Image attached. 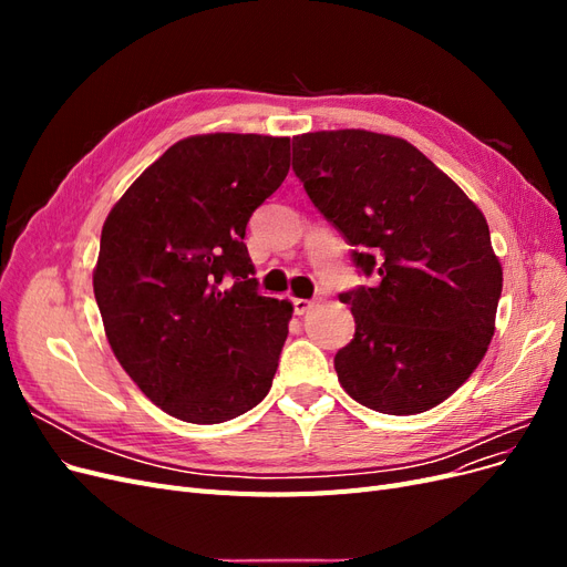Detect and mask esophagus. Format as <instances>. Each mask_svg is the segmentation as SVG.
<instances>
[{
  "instance_id": "obj_1",
  "label": "esophagus",
  "mask_w": 567,
  "mask_h": 567,
  "mask_svg": "<svg viewBox=\"0 0 567 567\" xmlns=\"http://www.w3.org/2000/svg\"><path fill=\"white\" fill-rule=\"evenodd\" d=\"M315 307V302L312 300H305V298H293V312L298 315V317H302L305 312H310Z\"/></svg>"
}]
</instances>
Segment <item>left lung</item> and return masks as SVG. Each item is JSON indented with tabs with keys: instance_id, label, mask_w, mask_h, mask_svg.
Segmentation results:
<instances>
[{
	"instance_id": "8db88e82",
	"label": "left lung",
	"mask_w": 567,
	"mask_h": 567,
	"mask_svg": "<svg viewBox=\"0 0 567 567\" xmlns=\"http://www.w3.org/2000/svg\"><path fill=\"white\" fill-rule=\"evenodd\" d=\"M293 173L354 246L373 286L340 293L354 338L333 364L352 400L421 414L468 381L494 336L504 271L477 205L400 136L367 130L293 136Z\"/></svg>"
}]
</instances>
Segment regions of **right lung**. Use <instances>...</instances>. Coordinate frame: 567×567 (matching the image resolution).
Segmentation results:
<instances>
[{
	"instance_id": "obj_1",
	"label": "right lung",
	"mask_w": 567,
	"mask_h": 567,
	"mask_svg": "<svg viewBox=\"0 0 567 567\" xmlns=\"http://www.w3.org/2000/svg\"><path fill=\"white\" fill-rule=\"evenodd\" d=\"M288 167V136H186L104 221L94 298L106 338L169 416L225 423L267 398L293 305L257 293L244 236Z\"/></svg>"
}]
</instances>
